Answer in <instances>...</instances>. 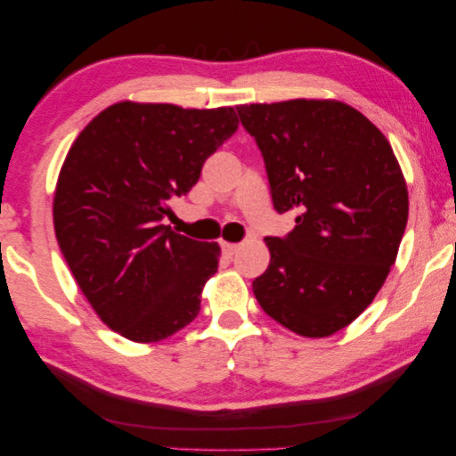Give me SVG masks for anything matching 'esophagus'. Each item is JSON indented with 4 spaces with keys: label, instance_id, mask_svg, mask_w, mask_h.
Here are the masks:
<instances>
[{
    "label": "esophagus",
    "instance_id": "1",
    "mask_svg": "<svg viewBox=\"0 0 456 456\" xmlns=\"http://www.w3.org/2000/svg\"><path fill=\"white\" fill-rule=\"evenodd\" d=\"M220 246H222V252L226 256L236 255L238 248H240V244H236V242H220Z\"/></svg>",
    "mask_w": 456,
    "mask_h": 456
}]
</instances>
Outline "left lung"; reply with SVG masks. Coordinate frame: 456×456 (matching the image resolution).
<instances>
[{"label":"left lung","mask_w":456,"mask_h":456,"mask_svg":"<svg viewBox=\"0 0 456 456\" xmlns=\"http://www.w3.org/2000/svg\"><path fill=\"white\" fill-rule=\"evenodd\" d=\"M263 153L285 238H265L271 265L252 282L268 317L303 338H330L374 301L396 263L408 188L384 133L339 101L236 107Z\"/></svg>","instance_id":"8db88e82"}]
</instances>
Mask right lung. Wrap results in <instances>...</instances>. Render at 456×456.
<instances>
[{
  "mask_svg": "<svg viewBox=\"0 0 456 456\" xmlns=\"http://www.w3.org/2000/svg\"><path fill=\"white\" fill-rule=\"evenodd\" d=\"M238 129L232 107L115 102L74 141L54 191L60 250L109 330L137 343L167 339L200 313L220 246L166 226L204 161Z\"/></svg>",
  "mask_w": 456,
  "mask_h": 456,
  "instance_id": "obj_1",
  "label": "right lung"
}]
</instances>
